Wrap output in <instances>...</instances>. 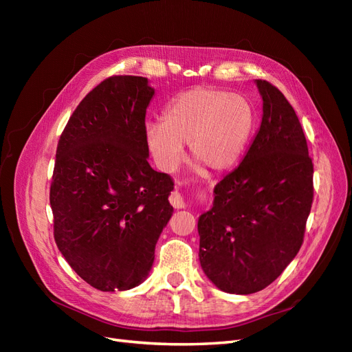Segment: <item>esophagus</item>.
I'll return each instance as SVG.
<instances>
[{
	"instance_id": "obj_1",
	"label": "esophagus",
	"mask_w": 352,
	"mask_h": 352,
	"mask_svg": "<svg viewBox=\"0 0 352 352\" xmlns=\"http://www.w3.org/2000/svg\"><path fill=\"white\" fill-rule=\"evenodd\" d=\"M170 204H172L177 210L185 208V199L177 192V190H175V192H172V195H170Z\"/></svg>"
}]
</instances>
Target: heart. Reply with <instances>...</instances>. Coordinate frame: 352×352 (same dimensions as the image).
<instances>
[{"mask_svg":"<svg viewBox=\"0 0 352 352\" xmlns=\"http://www.w3.org/2000/svg\"><path fill=\"white\" fill-rule=\"evenodd\" d=\"M254 120L252 105L242 95L195 87L167 104L162 122L145 123V142L164 172L182 163L188 144L194 162L210 173H225L247 150Z\"/></svg>","mask_w":352,"mask_h":352,"instance_id":"heart-1","label":"heart"}]
</instances>
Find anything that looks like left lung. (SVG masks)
<instances>
[{
	"mask_svg": "<svg viewBox=\"0 0 352 352\" xmlns=\"http://www.w3.org/2000/svg\"><path fill=\"white\" fill-rule=\"evenodd\" d=\"M255 85L260 129L198 219L202 270L220 291L238 295L264 289L295 258L313 202V162L295 110L267 80Z\"/></svg>",
	"mask_w": 352,
	"mask_h": 352,
	"instance_id": "obj_1",
	"label": "left lung"
}]
</instances>
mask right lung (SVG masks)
Masks as SVG:
<instances>
[{
    "instance_id": "right-lung-1",
    "label": "right lung",
    "mask_w": 352,
    "mask_h": 352,
    "mask_svg": "<svg viewBox=\"0 0 352 352\" xmlns=\"http://www.w3.org/2000/svg\"><path fill=\"white\" fill-rule=\"evenodd\" d=\"M154 92L142 76L105 79L58 141L50 189L54 239L70 267L104 292L146 279L173 214V180L148 163L144 127Z\"/></svg>"
}]
</instances>
